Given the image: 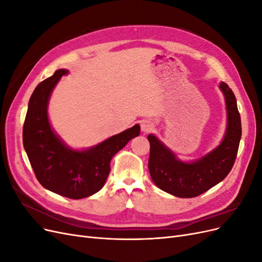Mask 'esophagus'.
Masks as SVG:
<instances>
[{
  "mask_svg": "<svg viewBox=\"0 0 262 262\" xmlns=\"http://www.w3.org/2000/svg\"><path fill=\"white\" fill-rule=\"evenodd\" d=\"M153 128H154V124L150 121H148V120L141 121V131L142 132H144V133L149 132L153 130Z\"/></svg>",
  "mask_w": 262,
  "mask_h": 262,
  "instance_id": "1",
  "label": "esophagus"
}]
</instances>
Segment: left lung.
<instances>
[{
	"label": "left lung",
	"instance_id": "obj_1",
	"mask_svg": "<svg viewBox=\"0 0 262 262\" xmlns=\"http://www.w3.org/2000/svg\"><path fill=\"white\" fill-rule=\"evenodd\" d=\"M226 108V129L220 144L194 161L180 160L171 148L148 134V170L154 184L163 191L178 198H194L217 185L231 171L242 138L241 116L234 93L221 82Z\"/></svg>",
	"mask_w": 262,
	"mask_h": 262
}]
</instances>
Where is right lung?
I'll return each instance as SVG.
<instances>
[{
	"instance_id": "1",
	"label": "right lung",
	"mask_w": 262,
	"mask_h": 262,
	"mask_svg": "<svg viewBox=\"0 0 262 262\" xmlns=\"http://www.w3.org/2000/svg\"><path fill=\"white\" fill-rule=\"evenodd\" d=\"M69 71L60 69L39 84L28 102L23 128V144L40 185L50 191L83 199L98 192L110 172L112 158L128 142L139 137L136 124L87 148L69 146L52 128L48 116L51 94Z\"/></svg>"
}]
</instances>
